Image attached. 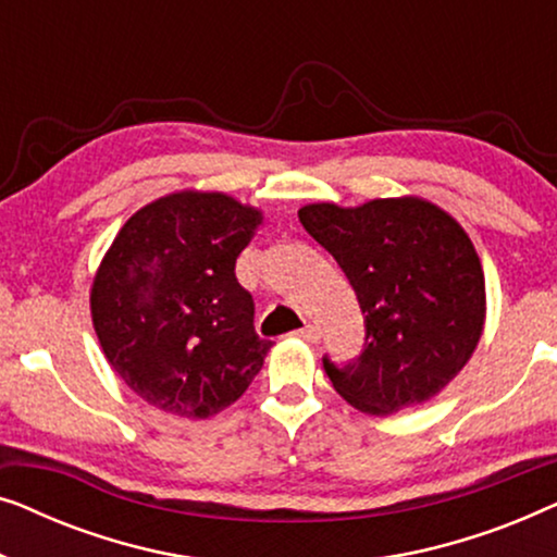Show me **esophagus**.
I'll use <instances>...</instances> for the list:
<instances>
[{
  "label": "esophagus",
  "instance_id": "esophagus-1",
  "mask_svg": "<svg viewBox=\"0 0 557 557\" xmlns=\"http://www.w3.org/2000/svg\"><path fill=\"white\" fill-rule=\"evenodd\" d=\"M296 337L304 339V342H311V345H317V342L322 339V332H319L314 324H307V326H304V330L296 332Z\"/></svg>",
  "mask_w": 557,
  "mask_h": 557
}]
</instances>
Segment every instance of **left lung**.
Returning <instances> with one entry per match:
<instances>
[{
	"label": "left lung",
	"instance_id": "8db88e82",
	"mask_svg": "<svg viewBox=\"0 0 557 557\" xmlns=\"http://www.w3.org/2000/svg\"><path fill=\"white\" fill-rule=\"evenodd\" d=\"M301 225L330 250L364 314V347L337 368L334 391L368 416L438 395L471 360L486 319L484 271L467 231L423 197H380L357 208L304 205Z\"/></svg>",
	"mask_w": 557,
	"mask_h": 557
}]
</instances>
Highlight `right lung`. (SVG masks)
<instances>
[{
    "label": "right lung",
    "instance_id": "obj_1",
    "mask_svg": "<svg viewBox=\"0 0 557 557\" xmlns=\"http://www.w3.org/2000/svg\"><path fill=\"white\" fill-rule=\"evenodd\" d=\"M263 212L225 193L182 189L126 220L98 265L90 317L113 372L149 406L210 418L261 372L271 342L235 258Z\"/></svg>",
    "mask_w": 557,
    "mask_h": 557
}]
</instances>
